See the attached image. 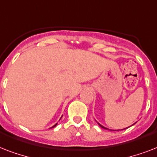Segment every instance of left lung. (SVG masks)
<instances>
[{
    "mask_svg": "<svg viewBox=\"0 0 157 157\" xmlns=\"http://www.w3.org/2000/svg\"><path fill=\"white\" fill-rule=\"evenodd\" d=\"M97 123H98V125H99V126H100V127H102L103 129H109V130H115V129H108V128H106V127H104V126H103V125H102V124H99L98 122H97ZM135 123H136V122H135ZM135 123H134V124H135ZM133 124H132V125H133ZM129 127H127V128H129ZM127 128H124V129H127ZM123 129H117V130H123ZM116 130H117V129H116Z\"/></svg>",
    "mask_w": 157,
    "mask_h": 157,
    "instance_id": "1",
    "label": "left lung"
}]
</instances>
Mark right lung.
I'll return each instance as SVG.
<instances>
[{
  "instance_id": "obj_1",
  "label": "right lung",
  "mask_w": 157,
  "mask_h": 157,
  "mask_svg": "<svg viewBox=\"0 0 157 157\" xmlns=\"http://www.w3.org/2000/svg\"><path fill=\"white\" fill-rule=\"evenodd\" d=\"M62 117H63V116H62ZM62 117H61V118H62ZM61 118H60V119H61ZM60 119H59V121H60ZM57 124H58V123H56V124H54V125H53V126L51 127V128H54V127H55V126H56V125H57Z\"/></svg>"
}]
</instances>
